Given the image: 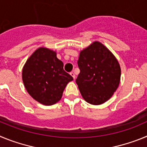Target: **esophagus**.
I'll return each instance as SVG.
<instances>
[{"mask_svg": "<svg viewBox=\"0 0 147 147\" xmlns=\"http://www.w3.org/2000/svg\"><path fill=\"white\" fill-rule=\"evenodd\" d=\"M70 74L71 75V76H73V78H74V80H75V77H76V76H75V74L74 72H71L70 73Z\"/></svg>", "mask_w": 147, "mask_h": 147, "instance_id": "obj_1", "label": "esophagus"}]
</instances>
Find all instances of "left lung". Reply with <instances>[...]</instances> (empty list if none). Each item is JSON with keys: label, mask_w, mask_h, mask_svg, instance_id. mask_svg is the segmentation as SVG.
I'll return each mask as SVG.
<instances>
[{"label": "left lung", "mask_w": 147, "mask_h": 147, "mask_svg": "<svg viewBox=\"0 0 147 147\" xmlns=\"http://www.w3.org/2000/svg\"><path fill=\"white\" fill-rule=\"evenodd\" d=\"M77 63L80 73L76 82L83 98L95 105L107 102L120 82V65L113 54L94 42L80 52Z\"/></svg>", "instance_id": "obj_1"}]
</instances>
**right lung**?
I'll list each match as a JSON object with an SVG mask.
<instances>
[{"mask_svg": "<svg viewBox=\"0 0 147 147\" xmlns=\"http://www.w3.org/2000/svg\"><path fill=\"white\" fill-rule=\"evenodd\" d=\"M22 77L30 96L44 105L59 102L67 84L74 80L64 71L55 51L46 48H40L28 58Z\"/></svg>", "mask_w": 147, "mask_h": 147, "instance_id": "right-lung-1", "label": "right lung"}]
</instances>
